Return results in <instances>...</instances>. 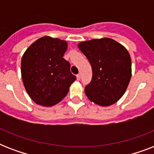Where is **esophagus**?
I'll return each mask as SVG.
<instances>
[{
	"label": "esophagus",
	"instance_id": "esophagus-1",
	"mask_svg": "<svg viewBox=\"0 0 154 154\" xmlns=\"http://www.w3.org/2000/svg\"><path fill=\"white\" fill-rule=\"evenodd\" d=\"M77 79L79 81V80H81V74L80 73H78V74L77 75Z\"/></svg>",
	"mask_w": 154,
	"mask_h": 154
}]
</instances>
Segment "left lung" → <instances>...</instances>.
I'll return each mask as SVG.
<instances>
[{
	"mask_svg": "<svg viewBox=\"0 0 154 154\" xmlns=\"http://www.w3.org/2000/svg\"><path fill=\"white\" fill-rule=\"evenodd\" d=\"M80 50L92 66L93 77L85 88L87 97L101 106L117 102L131 78V58L122 45L110 38L81 42Z\"/></svg>",
	"mask_w": 154,
	"mask_h": 154,
	"instance_id": "obj_1",
	"label": "left lung"
}]
</instances>
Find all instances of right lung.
<instances>
[{
	"label": "right lung",
	"instance_id": "add662e5",
	"mask_svg": "<svg viewBox=\"0 0 154 154\" xmlns=\"http://www.w3.org/2000/svg\"><path fill=\"white\" fill-rule=\"evenodd\" d=\"M67 42L43 37L30 45L21 58V77L32 101L43 106H53L67 95L76 76L70 64L63 58Z\"/></svg>",
	"mask_w": 154,
	"mask_h": 154
}]
</instances>
